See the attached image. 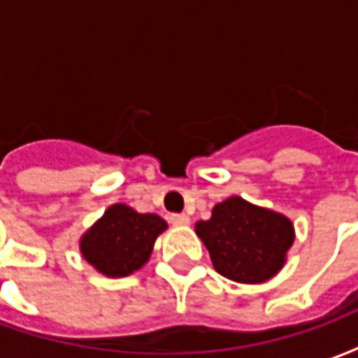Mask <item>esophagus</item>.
<instances>
[{
  "instance_id": "esophagus-1",
  "label": "esophagus",
  "mask_w": 358,
  "mask_h": 358,
  "mask_svg": "<svg viewBox=\"0 0 358 358\" xmlns=\"http://www.w3.org/2000/svg\"><path fill=\"white\" fill-rule=\"evenodd\" d=\"M169 220H171V224H174V226L189 224V217H187V215H184V213H182V215H171V217H169Z\"/></svg>"
}]
</instances>
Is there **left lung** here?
<instances>
[{
  "label": "left lung",
  "instance_id": "8db88e82",
  "mask_svg": "<svg viewBox=\"0 0 358 358\" xmlns=\"http://www.w3.org/2000/svg\"><path fill=\"white\" fill-rule=\"evenodd\" d=\"M195 234L209 249L218 274L240 284H261L276 276L295 240L292 220L232 195L199 220Z\"/></svg>",
  "mask_w": 358,
  "mask_h": 358
}]
</instances>
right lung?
<instances>
[{
    "label": "right lung",
    "instance_id": "right-lung-1",
    "mask_svg": "<svg viewBox=\"0 0 358 358\" xmlns=\"http://www.w3.org/2000/svg\"><path fill=\"white\" fill-rule=\"evenodd\" d=\"M166 222L153 213H138L124 203L110 205L80 238L82 257L109 278H122L149 261Z\"/></svg>",
    "mask_w": 358,
    "mask_h": 358
}]
</instances>
